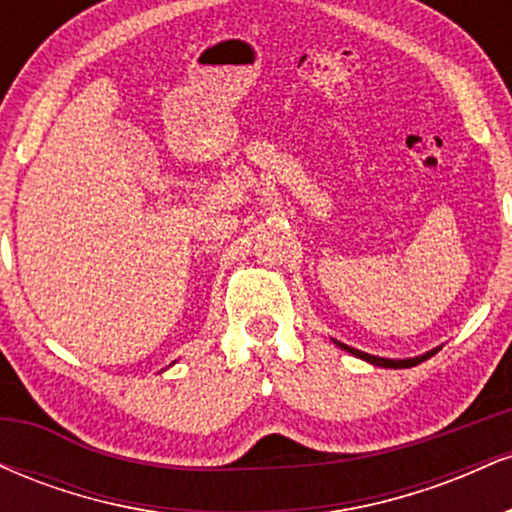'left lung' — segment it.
I'll use <instances>...</instances> for the list:
<instances>
[{"mask_svg": "<svg viewBox=\"0 0 512 512\" xmlns=\"http://www.w3.org/2000/svg\"><path fill=\"white\" fill-rule=\"evenodd\" d=\"M334 344H337L339 349H344V351H349V354H354L356 358H363V361L373 363V366H380V368H411V366H419V363H424L426 358H431L440 349V346H438V349H431V351H426V354L414 356V358H383V356H370V354H366V351H358V349H354V346H346L342 342H337V339H334Z\"/></svg>", "mask_w": 512, "mask_h": 512, "instance_id": "left-lung-1", "label": "left lung"}]
</instances>
